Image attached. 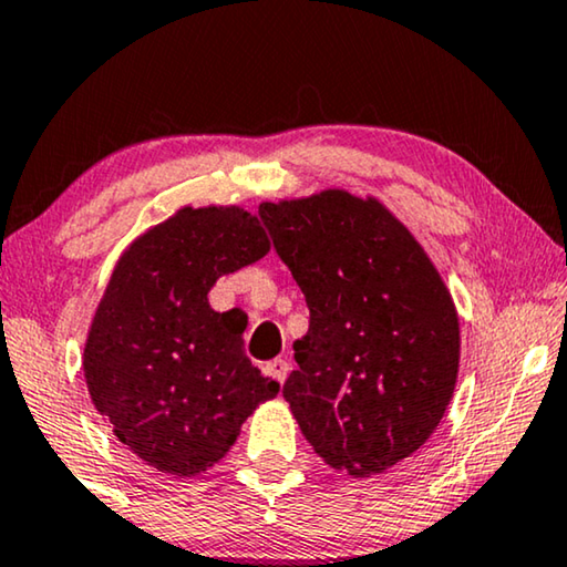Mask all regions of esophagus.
Listing matches in <instances>:
<instances>
[{
    "label": "esophagus",
    "mask_w": 567,
    "mask_h": 567,
    "mask_svg": "<svg viewBox=\"0 0 567 567\" xmlns=\"http://www.w3.org/2000/svg\"><path fill=\"white\" fill-rule=\"evenodd\" d=\"M262 371H266V377H274L278 384H284L286 377H289V363H286L284 359H274L262 367Z\"/></svg>",
    "instance_id": "1"
}]
</instances>
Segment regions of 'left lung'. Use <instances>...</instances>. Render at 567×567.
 <instances>
[{
    "mask_svg": "<svg viewBox=\"0 0 567 567\" xmlns=\"http://www.w3.org/2000/svg\"><path fill=\"white\" fill-rule=\"evenodd\" d=\"M309 307L284 398L330 467L371 477L417 452L460 374V317L444 278L374 196L328 188L260 204Z\"/></svg>",
    "mask_w": 567,
    "mask_h": 567,
    "instance_id": "8db88e82",
    "label": "left lung"
}]
</instances>
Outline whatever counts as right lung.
<instances>
[{
    "instance_id": "add662e5",
    "label": "right lung",
    "mask_w": 567,
    "mask_h": 567,
    "mask_svg": "<svg viewBox=\"0 0 567 567\" xmlns=\"http://www.w3.org/2000/svg\"><path fill=\"white\" fill-rule=\"evenodd\" d=\"M268 250L258 214L183 206L115 262L84 343V382L121 444L165 475L214 467L278 394L245 355V320L208 305L221 276Z\"/></svg>"
}]
</instances>
